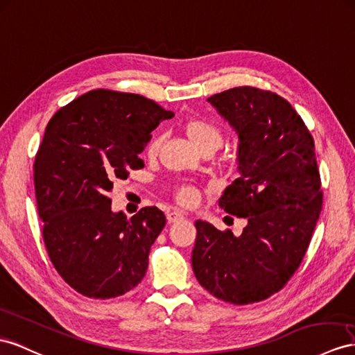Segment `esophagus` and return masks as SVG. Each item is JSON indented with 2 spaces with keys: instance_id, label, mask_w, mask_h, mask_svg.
Wrapping results in <instances>:
<instances>
[{
  "instance_id": "1",
  "label": "esophagus",
  "mask_w": 355,
  "mask_h": 355,
  "mask_svg": "<svg viewBox=\"0 0 355 355\" xmlns=\"http://www.w3.org/2000/svg\"><path fill=\"white\" fill-rule=\"evenodd\" d=\"M183 217H184V214L181 213V211H178V210L169 211V213L166 214V219H168L169 223H174V222H177V220H180V219H183Z\"/></svg>"
}]
</instances>
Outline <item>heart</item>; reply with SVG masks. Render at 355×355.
Returning <instances> with one entry per match:
<instances>
[{
	"label": "heart",
	"instance_id": "heart-1",
	"mask_svg": "<svg viewBox=\"0 0 355 355\" xmlns=\"http://www.w3.org/2000/svg\"><path fill=\"white\" fill-rule=\"evenodd\" d=\"M183 130L189 141L192 142L195 147L201 153H214L222 147L223 144V133L220 127L214 124L205 118H190L183 124ZM162 145V136H154V138L147 145V154L150 157H154L159 153ZM199 193L198 190L192 186H183L178 189L177 192V201L181 205H195L198 202Z\"/></svg>",
	"mask_w": 355,
	"mask_h": 355
}]
</instances>
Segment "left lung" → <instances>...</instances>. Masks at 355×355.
Wrapping results in <instances>:
<instances>
[{
  "mask_svg": "<svg viewBox=\"0 0 355 355\" xmlns=\"http://www.w3.org/2000/svg\"><path fill=\"white\" fill-rule=\"evenodd\" d=\"M208 103L239 135L240 177L219 205L248 220L241 235L196 220L192 267L214 297L232 304L262 302L286 285L306 255L322 208L315 142L284 97L237 87Z\"/></svg>",
  "mask_w": 355,
  "mask_h": 355,
  "instance_id": "1",
  "label": "left lung"
}]
</instances>
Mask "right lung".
I'll return each instance as SVG.
<instances>
[{
  "mask_svg": "<svg viewBox=\"0 0 355 355\" xmlns=\"http://www.w3.org/2000/svg\"><path fill=\"white\" fill-rule=\"evenodd\" d=\"M174 112L139 94L93 89L51 118L34 162L37 210L53 267L79 294L112 298L144 279L166 217L112 211L115 180L144 168L151 132Z\"/></svg>",
  "mask_w": 355,
  "mask_h": 355,
  "instance_id": "add662e5",
  "label": "right lung"
}]
</instances>
